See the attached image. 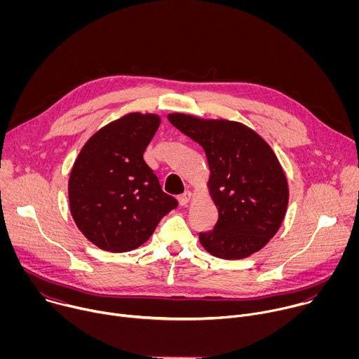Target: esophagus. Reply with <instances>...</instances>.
<instances>
[{
    "mask_svg": "<svg viewBox=\"0 0 359 359\" xmlns=\"http://www.w3.org/2000/svg\"><path fill=\"white\" fill-rule=\"evenodd\" d=\"M190 197H191V193H190L189 190H186L184 193H182L180 196H177V200H179V203H180V206H186V204H187L189 200H190Z\"/></svg>",
    "mask_w": 359,
    "mask_h": 359,
    "instance_id": "1",
    "label": "esophagus"
}]
</instances>
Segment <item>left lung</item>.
<instances>
[{
    "label": "left lung",
    "mask_w": 359,
    "mask_h": 359,
    "mask_svg": "<svg viewBox=\"0 0 359 359\" xmlns=\"http://www.w3.org/2000/svg\"><path fill=\"white\" fill-rule=\"evenodd\" d=\"M168 118L204 149L209 162L219 219L213 230L198 234L201 245L224 260L262 250L280 229L288 204L287 179L271 147L237 122L183 114Z\"/></svg>",
    "instance_id": "1"
}]
</instances>
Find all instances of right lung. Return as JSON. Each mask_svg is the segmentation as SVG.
Returning a JSON list of instances; mask_svg holds the SVG:
<instances>
[{"label":"right lung","mask_w":359,"mask_h":359,"mask_svg":"<svg viewBox=\"0 0 359 359\" xmlns=\"http://www.w3.org/2000/svg\"><path fill=\"white\" fill-rule=\"evenodd\" d=\"M159 125L156 115L129 114L82 147L69 177V206L78 229L95 245L114 252L137 248L177 208L143 159Z\"/></svg>","instance_id":"add662e5"}]
</instances>
